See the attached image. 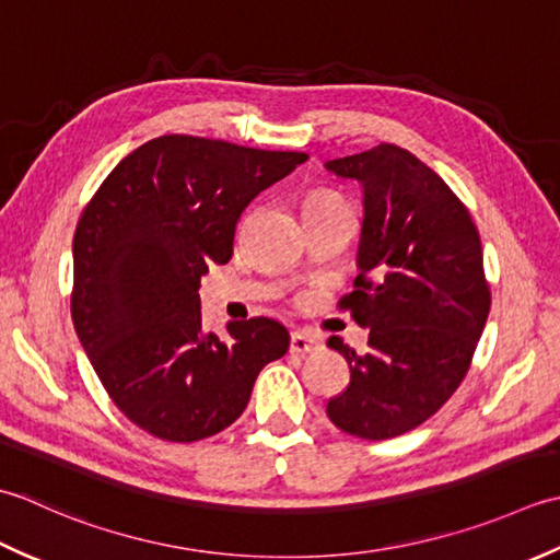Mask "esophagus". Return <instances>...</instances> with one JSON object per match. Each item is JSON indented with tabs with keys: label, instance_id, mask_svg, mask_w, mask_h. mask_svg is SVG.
<instances>
[{
	"label": "esophagus",
	"instance_id": "obj_1",
	"mask_svg": "<svg viewBox=\"0 0 560 560\" xmlns=\"http://www.w3.org/2000/svg\"><path fill=\"white\" fill-rule=\"evenodd\" d=\"M318 348H322V340L306 336V334H302V330H294V334L290 336V352H296V355L316 352Z\"/></svg>",
	"mask_w": 560,
	"mask_h": 560
}]
</instances>
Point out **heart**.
<instances>
[{
    "label": "heart",
    "mask_w": 560,
    "mask_h": 560,
    "mask_svg": "<svg viewBox=\"0 0 560 560\" xmlns=\"http://www.w3.org/2000/svg\"><path fill=\"white\" fill-rule=\"evenodd\" d=\"M343 200H340V196H336V192L330 190H314L306 196L304 200V210H316V208H330V205H340Z\"/></svg>",
    "instance_id": "obj_1"
}]
</instances>
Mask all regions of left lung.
<instances>
[{"label": "left lung", "mask_w": 560, "mask_h": 560, "mask_svg": "<svg viewBox=\"0 0 560 560\" xmlns=\"http://www.w3.org/2000/svg\"><path fill=\"white\" fill-rule=\"evenodd\" d=\"M326 168L364 192L360 276L338 306L370 328L364 355L328 338L350 384L326 413L348 435L389 440L435 416L469 372L490 312L481 236L452 188L401 147Z\"/></svg>", "instance_id": "left-lung-1"}]
</instances>
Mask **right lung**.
<instances>
[{
    "instance_id": "obj_1",
    "label": "right lung",
    "mask_w": 560,
    "mask_h": 560,
    "mask_svg": "<svg viewBox=\"0 0 560 560\" xmlns=\"http://www.w3.org/2000/svg\"><path fill=\"white\" fill-rule=\"evenodd\" d=\"M192 135L144 142L110 171L77 224L72 322L91 368L137 428L196 442L244 413L290 334L266 316L202 328L200 278L234 254L260 190L306 162Z\"/></svg>"
}]
</instances>
